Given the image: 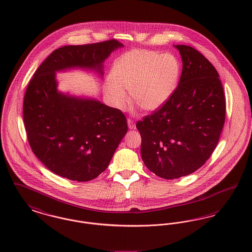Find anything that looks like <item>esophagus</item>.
<instances>
[{
    "mask_svg": "<svg viewBox=\"0 0 252 252\" xmlns=\"http://www.w3.org/2000/svg\"><path fill=\"white\" fill-rule=\"evenodd\" d=\"M127 125H128L129 129H134V128H135V123H134V121L131 120V119H128V120H127Z\"/></svg>",
    "mask_w": 252,
    "mask_h": 252,
    "instance_id": "esophagus-1",
    "label": "esophagus"
}]
</instances>
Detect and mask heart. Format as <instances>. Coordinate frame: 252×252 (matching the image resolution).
I'll return each mask as SVG.
<instances>
[{"instance_id":"1","label":"heart","mask_w":252,"mask_h":252,"mask_svg":"<svg viewBox=\"0 0 252 252\" xmlns=\"http://www.w3.org/2000/svg\"><path fill=\"white\" fill-rule=\"evenodd\" d=\"M178 60L148 50H132L115 61L106 89L113 105L125 109L132 100L145 111L160 108L174 92L180 76Z\"/></svg>"}]
</instances>
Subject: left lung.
Returning <instances> with one entry per match:
<instances>
[{"label":"left lung","instance_id":"1","mask_svg":"<svg viewBox=\"0 0 252 252\" xmlns=\"http://www.w3.org/2000/svg\"><path fill=\"white\" fill-rule=\"evenodd\" d=\"M182 60L178 88L166 103L138 121L145 166L165 180L201 167L218 144L226 116L219 74L197 50L175 45Z\"/></svg>","mask_w":252,"mask_h":252}]
</instances>
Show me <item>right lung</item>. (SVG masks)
Listing matches in <instances>:
<instances>
[{
  "instance_id": "1",
  "label": "right lung",
  "mask_w": 252,
  "mask_h": 252,
  "mask_svg": "<svg viewBox=\"0 0 252 252\" xmlns=\"http://www.w3.org/2000/svg\"><path fill=\"white\" fill-rule=\"evenodd\" d=\"M124 45L116 39L55 50L25 92L24 121L36 158L56 175L89 181L104 172L127 132L120 109L58 91L56 72L81 68L103 76V63Z\"/></svg>"
}]
</instances>
